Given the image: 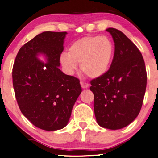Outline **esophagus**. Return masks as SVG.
I'll use <instances>...</instances> for the list:
<instances>
[{
  "label": "esophagus",
  "instance_id": "esophagus-1",
  "mask_svg": "<svg viewBox=\"0 0 158 158\" xmlns=\"http://www.w3.org/2000/svg\"><path fill=\"white\" fill-rule=\"evenodd\" d=\"M81 85L83 89H87L89 87V84L84 82H81Z\"/></svg>",
  "mask_w": 158,
  "mask_h": 158
}]
</instances>
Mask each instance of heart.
Wrapping results in <instances>:
<instances>
[{"instance_id": "b5f03b06", "label": "heart", "mask_w": 158, "mask_h": 158, "mask_svg": "<svg viewBox=\"0 0 158 158\" xmlns=\"http://www.w3.org/2000/svg\"><path fill=\"white\" fill-rule=\"evenodd\" d=\"M115 48L106 36H88L74 42L60 61L68 73H73L80 64L81 71L91 78L102 77L110 69Z\"/></svg>"}]
</instances>
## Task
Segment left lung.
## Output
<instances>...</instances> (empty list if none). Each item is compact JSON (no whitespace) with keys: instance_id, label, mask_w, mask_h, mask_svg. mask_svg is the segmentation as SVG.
I'll list each match as a JSON object with an SVG mask.
<instances>
[{"instance_id":"1","label":"left lung","mask_w":158,"mask_h":158,"mask_svg":"<svg viewBox=\"0 0 158 158\" xmlns=\"http://www.w3.org/2000/svg\"><path fill=\"white\" fill-rule=\"evenodd\" d=\"M111 34L115 53L110 69L91 81L94 110L98 124L110 130L122 129L137 117L147 87L144 60L135 44L116 28Z\"/></svg>"}]
</instances>
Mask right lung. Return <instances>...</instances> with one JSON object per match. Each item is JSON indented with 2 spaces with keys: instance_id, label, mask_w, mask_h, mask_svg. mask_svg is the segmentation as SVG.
Listing matches in <instances>:
<instances>
[{
  "instance_id": "obj_1",
  "label": "right lung",
  "mask_w": 158,
  "mask_h": 158,
  "mask_svg": "<svg viewBox=\"0 0 158 158\" xmlns=\"http://www.w3.org/2000/svg\"><path fill=\"white\" fill-rule=\"evenodd\" d=\"M67 32L45 31L21 47L14 62L12 82L22 114L34 126L54 131L67 125L82 91L80 81L60 70ZM39 53L48 62L40 61Z\"/></svg>"
}]
</instances>
